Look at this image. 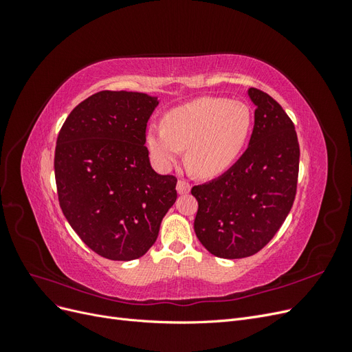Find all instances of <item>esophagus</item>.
Masks as SVG:
<instances>
[{"instance_id":"34e87169","label":"esophagus","mask_w":352,"mask_h":352,"mask_svg":"<svg viewBox=\"0 0 352 352\" xmlns=\"http://www.w3.org/2000/svg\"><path fill=\"white\" fill-rule=\"evenodd\" d=\"M176 189L179 194H188L190 190V185H189V182H186V180H179L176 185Z\"/></svg>"}]
</instances>
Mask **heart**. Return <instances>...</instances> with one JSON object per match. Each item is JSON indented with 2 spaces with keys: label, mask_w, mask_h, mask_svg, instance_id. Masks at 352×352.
<instances>
[{
  "label": "heart",
  "mask_w": 352,
  "mask_h": 352,
  "mask_svg": "<svg viewBox=\"0 0 352 352\" xmlns=\"http://www.w3.org/2000/svg\"><path fill=\"white\" fill-rule=\"evenodd\" d=\"M251 124L245 102L202 97L170 110L164 127H148L146 145L158 167H172L186 148L188 167L199 177H214L236 162Z\"/></svg>",
  "instance_id": "b5f03b06"
}]
</instances>
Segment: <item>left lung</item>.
<instances>
[{
  "instance_id": "left-lung-1",
  "label": "left lung",
  "mask_w": 352,
  "mask_h": 352,
  "mask_svg": "<svg viewBox=\"0 0 352 352\" xmlns=\"http://www.w3.org/2000/svg\"><path fill=\"white\" fill-rule=\"evenodd\" d=\"M255 104L250 145L228 172L190 189L198 201L197 238L220 258L257 254L292 208L300 144L295 126L269 94L250 88Z\"/></svg>"
}]
</instances>
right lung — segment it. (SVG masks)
<instances>
[{
    "instance_id": "1",
    "label": "right lung",
    "mask_w": 352,
    "mask_h": 352,
    "mask_svg": "<svg viewBox=\"0 0 352 352\" xmlns=\"http://www.w3.org/2000/svg\"><path fill=\"white\" fill-rule=\"evenodd\" d=\"M157 105L146 94L101 91L76 105L60 129L54 155L60 207L79 238L104 258L142 257L177 198V179L154 172L145 146Z\"/></svg>"
}]
</instances>
